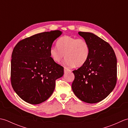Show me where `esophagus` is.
<instances>
[{
	"label": "esophagus",
	"instance_id": "obj_1",
	"mask_svg": "<svg viewBox=\"0 0 128 128\" xmlns=\"http://www.w3.org/2000/svg\"><path fill=\"white\" fill-rule=\"evenodd\" d=\"M64 72H69V70L68 69V68H64Z\"/></svg>",
	"mask_w": 128,
	"mask_h": 128
}]
</instances>
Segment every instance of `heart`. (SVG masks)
<instances>
[{
  "label": "heart",
  "mask_w": 128,
  "mask_h": 128,
  "mask_svg": "<svg viewBox=\"0 0 128 128\" xmlns=\"http://www.w3.org/2000/svg\"><path fill=\"white\" fill-rule=\"evenodd\" d=\"M57 47L52 46L50 50V58L59 63L65 56L64 64L67 67H80L85 63L90 56V48L84 38L64 36L58 40Z\"/></svg>",
  "instance_id": "b5f03b06"
}]
</instances>
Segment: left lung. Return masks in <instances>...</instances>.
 I'll return each instance as SVG.
<instances>
[{
	"label": "left lung",
	"instance_id": "obj_1",
	"mask_svg": "<svg viewBox=\"0 0 128 128\" xmlns=\"http://www.w3.org/2000/svg\"><path fill=\"white\" fill-rule=\"evenodd\" d=\"M88 42L90 53L88 60L74 70L72 88L80 100L95 103L106 98L114 88L116 82L117 61L109 43L91 32H79Z\"/></svg>",
	"mask_w": 128,
	"mask_h": 128
}]
</instances>
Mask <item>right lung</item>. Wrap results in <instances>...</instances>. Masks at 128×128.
I'll use <instances>...</instances> for the list:
<instances>
[{
  "label": "right lung",
  "mask_w": 128,
  "mask_h": 128,
  "mask_svg": "<svg viewBox=\"0 0 128 128\" xmlns=\"http://www.w3.org/2000/svg\"><path fill=\"white\" fill-rule=\"evenodd\" d=\"M62 34L59 30L38 34L20 40L12 51L11 82L24 101L37 104L47 100L54 90L56 80L64 68L53 60L50 48Z\"/></svg>",
  "instance_id": "add662e5"
}]
</instances>
